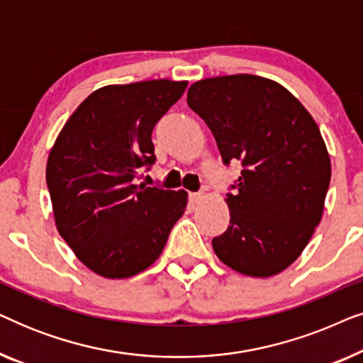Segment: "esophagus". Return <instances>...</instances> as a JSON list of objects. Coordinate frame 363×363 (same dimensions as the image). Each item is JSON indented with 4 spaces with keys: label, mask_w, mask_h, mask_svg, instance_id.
I'll return each instance as SVG.
<instances>
[{
    "label": "esophagus",
    "mask_w": 363,
    "mask_h": 363,
    "mask_svg": "<svg viewBox=\"0 0 363 363\" xmlns=\"http://www.w3.org/2000/svg\"><path fill=\"white\" fill-rule=\"evenodd\" d=\"M203 200V193H190V203L191 205H198Z\"/></svg>",
    "instance_id": "esophagus-1"
}]
</instances>
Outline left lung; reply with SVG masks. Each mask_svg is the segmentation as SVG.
I'll return each instance as SVG.
<instances>
[{
    "instance_id": "left-lung-1",
    "label": "left lung",
    "mask_w": 363,
    "mask_h": 363,
    "mask_svg": "<svg viewBox=\"0 0 363 363\" xmlns=\"http://www.w3.org/2000/svg\"><path fill=\"white\" fill-rule=\"evenodd\" d=\"M220 148L223 162L241 160L230 226L213 238L228 267L271 277L289 267L322 220L330 157L306 107L271 79L233 74L201 79L186 94Z\"/></svg>"
}]
</instances>
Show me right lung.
<instances>
[{
    "mask_svg": "<svg viewBox=\"0 0 363 363\" xmlns=\"http://www.w3.org/2000/svg\"><path fill=\"white\" fill-rule=\"evenodd\" d=\"M186 84L155 79L97 89L49 152L46 182L59 235L106 279H127L152 266L185 213V190L135 185L133 178L155 162L152 130Z\"/></svg>",
    "mask_w": 363,
    "mask_h": 363,
    "instance_id": "1",
    "label": "right lung"
}]
</instances>
